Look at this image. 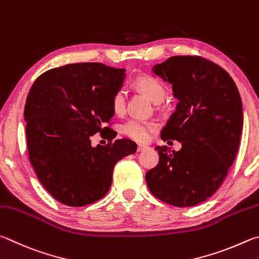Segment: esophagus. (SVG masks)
<instances>
[{"instance_id": "esophagus-1", "label": "esophagus", "mask_w": 259, "mask_h": 259, "mask_svg": "<svg viewBox=\"0 0 259 259\" xmlns=\"http://www.w3.org/2000/svg\"><path fill=\"white\" fill-rule=\"evenodd\" d=\"M147 148H148V146H146V144H139L138 151H143V150H146Z\"/></svg>"}]
</instances>
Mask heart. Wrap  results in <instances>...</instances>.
<instances>
[{"instance_id":"b5f03b06","label":"heart","mask_w":259,"mask_h":259,"mask_svg":"<svg viewBox=\"0 0 259 259\" xmlns=\"http://www.w3.org/2000/svg\"><path fill=\"white\" fill-rule=\"evenodd\" d=\"M137 88L142 91L144 94L148 95V98L153 103H160L165 97V88L159 80L151 76H140L135 80ZM111 108L115 113H121L125 109V91L119 89L116 91L111 100ZM157 130V124L152 120L138 119L132 118L127 120L121 126V132L127 138L134 140L138 142L147 141L149 134Z\"/></svg>"}]
</instances>
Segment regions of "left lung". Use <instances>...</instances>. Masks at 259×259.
<instances>
[{"mask_svg":"<svg viewBox=\"0 0 259 259\" xmlns=\"http://www.w3.org/2000/svg\"><path fill=\"white\" fill-rule=\"evenodd\" d=\"M152 71L168 81L179 100L161 139L176 140L182 148L156 147L159 162L146 174L147 185L168 205L196 206L219 190L237 156L241 98L229 72L202 57H170Z\"/></svg>","mask_w":259,"mask_h":259,"instance_id":"8db88e82","label":"left lung"}]
</instances>
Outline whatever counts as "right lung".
Listing matches in <instances>:
<instances>
[{
    "instance_id": "1",
    "label": "right lung",
    "mask_w": 259,
    "mask_h": 259,
    "mask_svg": "<svg viewBox=\"0 0 259 259\" xmlns=\"http://www.w3.org/2000/svg\"><path fill=\"white\" fill-rule=\"evenodd\" d=\"M125 78V69L100 62L71 63L38 76L25 104L29 161L45 190L70 207H81L106 196L113 167L137 151L128 139L113 141L111 100ZM97 133L106 146H92Z\"/></svg>"
}]
</instances>
